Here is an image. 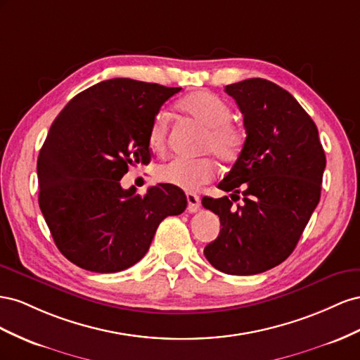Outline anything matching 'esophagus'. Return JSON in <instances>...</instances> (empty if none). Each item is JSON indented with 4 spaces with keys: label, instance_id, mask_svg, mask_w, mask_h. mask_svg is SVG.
I'll use <instances>...</instances> for the list:
<instances>
[{
    "label": "esophagus",
    "instance_id": "esophagus-1",
    "mask_svg": "<svg viewBox=\"0 0 360 360\" xmlns=\"http://www.w3.org/2000/svg\"><path fill=\"white\" fill-rule=\"evenodd\" d=\"M187 202H188V211L190 212H196L200 208V198L198 194H193V193H187Z\"/></svg>",
    "mask_w": 360,
    "mask_h": 360
}]
</instances>
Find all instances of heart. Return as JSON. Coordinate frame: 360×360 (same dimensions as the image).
Returning <instances> with one entry per match:
<instances>
[{
    "label": "heart",
    "instance_id": "b5f03b06",
    "mask_svg": "<svg viewBox=\"0 0 360 360\" xmlns=\"http://www.w3.org/2000/svg\"><path fill=\"white\" fill-rule=\"evenodd\" d=\"M178 110L198 125L205 128L202 152H212L215 158L231 162L238 157L244 143L243 129L231 120V108L211 91H193L178 101ZM169 119L161 112L153 119L149 129V145L153 150L162 152L167 145ZM215 174V166L210 158L186 160L176 158L157 169L158 181L186 191L198 190L210 182Z\"/></svg>",
    "mask_w": 360,
    "mask_h": 360
}]
</instances>
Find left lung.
Instances as JSON below:
<instances>
[{
  "instance_id": "8db88e82",
  "label": "left lung",
  "mask_w": 360,
  "mask_h": 360,
  "mask_svg": "<svg viewBox=\"0 0 360 360\" xmlns=\"http://www.w3.org/2000/svg\"><path fill=\"white\" fill-rule=\"evenodd\" d=\"M224 91L244 116L245 141L219 184L239 193L203 198L220 217L219 237L205 258L226 274H258L283 262L295 249L321 196L326 155L311 116L285 89L262 78L229 84Z\"/></svg>"
}]
</instances>
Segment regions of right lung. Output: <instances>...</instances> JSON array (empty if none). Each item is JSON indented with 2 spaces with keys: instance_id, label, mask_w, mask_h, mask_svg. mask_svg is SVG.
I'll return each mask as SVG.
<instances>
[{
  "instance_id": "obj_1",
  "label": "right lung",
  "mask_w": 360,
  "mask_h": 360,
  "mask_svg": "<svg viewBox=\"0 0 360 360\" xmlns=\"http://www.w3.org/2000/svg\"><path fill=\"white\" fill-rule=\"evenodd\" d=\"M181 87L112 78L86 89L49 128L37 158L39 207L58 250L95 273H117L149 250L158 224L187 208L178 187L136 194L120 179L149 164V129Z\"/></svg>"
}]
</instances>
